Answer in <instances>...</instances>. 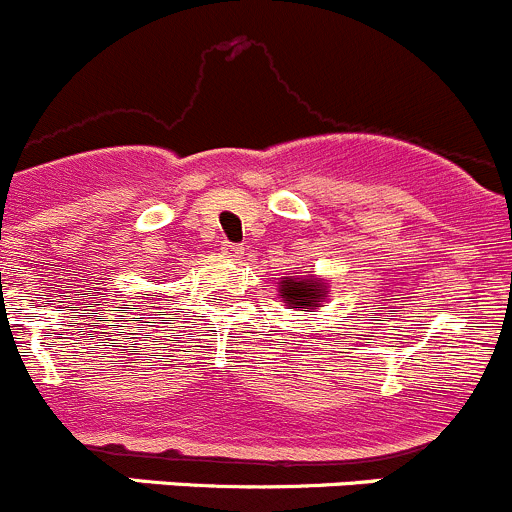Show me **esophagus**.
Listing matches in <instances>:
<instances>
[{"label":"esophagus","mask_w":512,"mask_h":512,"mask_svg":"<svg viewBox=\"0 0 512 512\" xmlns=\"http://www.w3.org/2000/svg\"><path fill=\"white\" fill-rule=\"evenodd\" d=\"M221 254H224L226 258H231V261H239V258L244 256V246L224 244V246H221Z\"/></svg>","instance_id":"1"}]
</instances>
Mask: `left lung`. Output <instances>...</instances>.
Listing matches in <instances>:
<instances>
[{"mask_svg": "<svg viewBox=\"0 0 512 512\" xmlns=\"http://www.w3.org/2000/svg\"><path fill=\"white\" fill-rule=\"evenodd\" d=\"M328 283L326 278H318L313 273L306 276H283L278 281V296L283 298V303H288L291 308H318L321 301H326Z\"/></svg>", "mask_w": 512, "mask_h": 512, "instance_id": "obj_1", "label": "left lung"}]
</instances>
